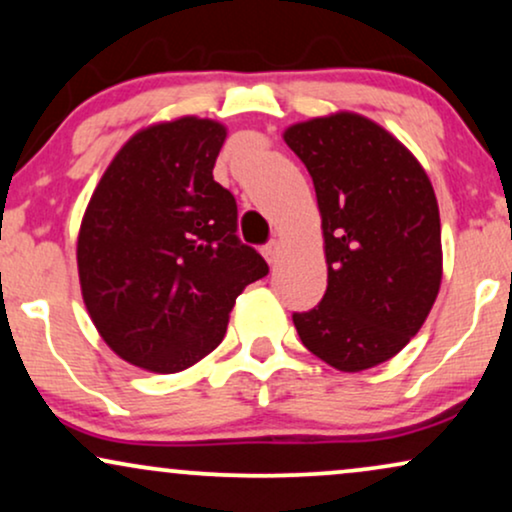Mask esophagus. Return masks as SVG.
<instances>
[{
    "label": "esophagus",
    "mask_w": 512,
    "mask_h": 512,
    "mask_svg": "<svg viewBox=\"0 0 512 512\" xmlns=\"http://www.w3.org/2000/svg\"><path fill=\"white\" fill-rule=\"evenodd\" d=\"M262 255H264V260L269 262V267H276L278 260H281V243H276V241H274V243L264 245Z\"/></svg>",
    "instance_id": "obj_1"
}]
</instances>
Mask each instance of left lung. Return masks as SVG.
<instances>
[{
  "instance_id": "1",
  "label": "left lung",
  "mask_w": 512,
  "mask_h": 512,
  "mask_svg": "<svg viewBox=\"0 0 512 512\" xmlns=\"http://www.w3.org/2000/svg\"><path fill=\"white\" fill-rule=\"evenodd\" d=\"M312 174L328 288L293 314L302 345L342 373L385 364L428 319L442 286L437 196L418 158L378 122L338 111L283 132Z\"/></svg>"
}]
</instances>
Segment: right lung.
<instances>
[{"mask_svg":"<svg viewBox=\"0 0 512 512\" xmlns=\"http://www.w3.org/2000/svg\"><path fill=\"white\" fill-rule=\"evenodd\" d=\"M222 122L139 129L115 153L77 234L89 319L127 364L179 373L222 342L236 297L267 262L236 236V200L212 170Z\"/></svg>","mask_w":512,"mask_h":512,"instance_id":"right-lung-1","label":"right lung"}]
</instances>
